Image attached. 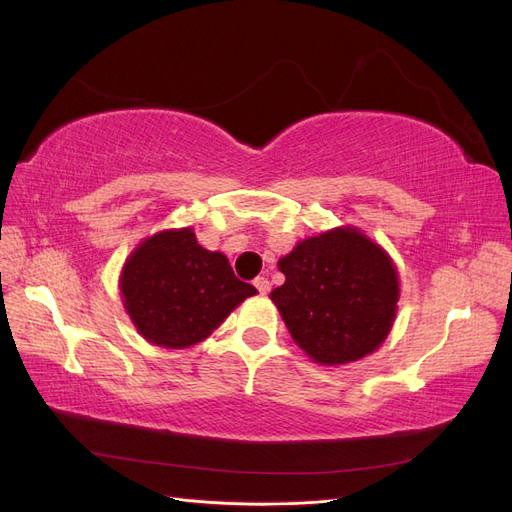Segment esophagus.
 Listing matches in <instances>:
<instances>
[{
    "label": "esophagus",
    "mask_w": 512,
    "mask_h": 512,
    "mask_svg": "<svg viewBox=\"0 0 512 512\" xmlns=\"http://www.w3.org/2000/svg\"><path fill=\"white\" fill-rule=\"evenodd\" d=\"M254 286L258 288V292L260 294H267L269 290H271V284H269V280H267V277H256V280H254Z\"/></svg>",
    "instance_id": "1"
}]
</instances>
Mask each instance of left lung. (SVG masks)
I'll return each mask as SVG.
<instances>
[{"instance_id": "1", "label": "left lung", "mask_w": 512, "mask_h": 512, "mask_svg": "<svg viewBox=\"0 0 512 512\" xmlns=\"http://www.w3.org/2000/svg\"><path fill=\"white\" fill-rule=\"evenodd\" d=\"M277 267L286 282L269 297L297 346L320 365L359 361L380 348L397 314L393 260L356 228L299 241Z\"/></svg>"}]
</instances>
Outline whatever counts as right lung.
Masks as SVG:
<instances>
[{"mask_svg": "<svg viewBox=\"0 0 512 512\" xmlns=\"http://www.w3.org/2000/svg\"><path fill=\"white\" fill-rule=\"evenodd\" d=\"M123 307L136 331L162 348H190L258 292L209 252L192 228L162 230L130 254L121 271Z\"/></svg>", "mask_w": 512, "mask_h": 512, "instance_id": "add662e5", "label": "right lung"}]
</instances>
